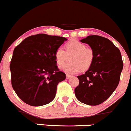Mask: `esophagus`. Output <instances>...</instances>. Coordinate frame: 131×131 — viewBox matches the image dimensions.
I'll return each mask as SVG.
<instances>
[{
  "mask_svg": "<svg viewBox=\"0 0 131 131\" xmlns=\"http://www.w3.org/2000/svg\"><path fill=\"white\" fill-rule=\"evenodd\" d=\"M71 77V75H69V74H66V79H69V78Z\"/></svg>",
  "mask_w": 131,
  "mask_h": 131,
  "instance_id": "34e87169",
  "label": "esophagus"
}]
</instances>
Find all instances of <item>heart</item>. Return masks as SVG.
<instances>
[{
    "instance_id": "heart-1",
    "label": "heart",
    "mask_w": 131,
    "mask_h": 131,
    "mask_svg": "<svg viewBox=\"0 0 131 131\" xmlns=\"http://www.w3.org/2000/svg\"><path fill=\"white\" fill-rule=\"evenodd\" d=\"M65 50L59 46L54 53L56 61L58 65H62L66 61L67 55L70 62L61 67V69L64 72L72 74L77 73L80 69H89L93 64L95 58V52L93 49L87 48L85 44L78 40H72L67 42L65 46Z\"/></svg>"
}]
</instances>
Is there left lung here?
<instances>
[{
	"label": "left lung",
	"mask_w": 131,
	"mask_h": 131,
	"mask_svg": "<svg viewBox=\"0 0 131 131\" xmlns=\"http://www.w3.org/2000/svg\"><path fill=\"white\" fill-rule=\"evenodd\" d=\"M80 41L93 49L95 58L89 69L77 76L76 98L86 105L96 106L106 100L117 88L123 68L119 49L110 39L91 35Z\"/></svg>",
	"instance_id": "obj_1"
}]
</instances>
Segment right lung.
I'll use <instances>...</instances> for the list:
<instances>
[{"label": "right lung", "instance_id": "obj_1", "mask_svg": "<svg viewBox=\"0 0 131 131\" xmlns=\"http://www.w3.org/2000/svg\"><path fill=\"white\" fill-rule=\"evenodd\" d=\"M66 40L62 36L38 34L25 38L14 49L10 64L11 83L25 103L39 106L54 99L58 83L66 79L54 53Z\"/></svg>", "mask_w": 131, "mask_h": 131}]
</instances>
